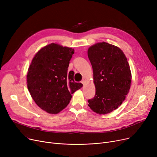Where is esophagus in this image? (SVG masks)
I'll list each match as a JSON object with an SVG mask.
<instances>
[{
	"mask_svg": "<svg viewBox=\"0 0 157 157\" xmlns=\"http://www.w3.org/2000/svg\"><path fill=\"white\" fill-rule=\"evenodd\" d=\"M87 82V80H86V79H85V78H84V79H83V80H82V81H81V83H83V85H85L86 84V83Z\"/></svg>",
	"mask_w": 157,
	"mask_h": 157,
	"instance_id": "1",
	"label": "esophagus"
}]
</instances>
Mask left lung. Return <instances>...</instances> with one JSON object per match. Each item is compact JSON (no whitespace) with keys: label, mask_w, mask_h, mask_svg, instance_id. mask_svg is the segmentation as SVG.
Masks as SVG:
<instances>
[{"label":"left lung","mask_w":157,"mask_h":157,"mask_svg":"<svg viewBox=\"0 0 157 157\" xmlns=\"http://www.w3.org/2000/svg\"><path fill=\"white\" fill-rule=\"evenodd\" d=\"M88 56L95 86V95L88 100V106L98 114H106L118 108L129 92L130 65L119 47L105 42L90 46Z\"/></svg>","instance_id":"8db88e82"}]
</instances>
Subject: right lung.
Returning <instances> with one entry per match:
<instances>
[{
	"instance_id": "add662e5",
	"label": "right lung",
	"mask_w": 157,
	"mask_h": 157,
	"mask_svg": "<svg viewBox=\"0 0 157 157\" xmlns=\"http://www.w3.org/2000/svg\"><path fill=\"white\" fill-rule=\"evenodd\" d=\"M74 53L72 48L51 43L41 48L33 58L27 74V88L39 108L57 114L69 104L72 94L83 87L74 81V72H67Z\"/></svg>"
}]
</instances>
